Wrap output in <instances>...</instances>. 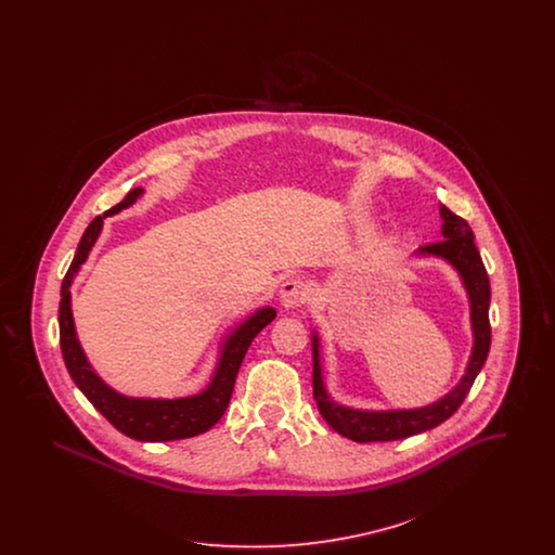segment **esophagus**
I'll return each mask as SVG.
<instances>
[{
    "label": "esophagus",
    "instance_id": "1",
    "mask_svg": "<svg viewBox=\"0 0 555 555\" xmlns=\"http://www.w3.org/2000/svg\"><path fill=\"white\" fill-rule=\"evenodd\" d=\"M310 297V287L301 279H289L281 287V304L285 308H301Z\"/></svg>",
    "mask_w": 555,
    "mask_h": 555
}]
</instances>
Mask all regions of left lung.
Returning a JSON list of instances; mask_svg holds the SVG:
<instances>
[{
    "instance_id": "left-lung-1",
    "label": "left lung",
    "mask_w": 555,
    "mask_h": 555,
    "mask_svg": "<svg viewBox=\"0 0 555 555\" xmlns=\"http://www.w3.org/2000/svg\"><path fill=\"white\" fill-rule=\"evenodd\" d=\"M443 216V241L428 243L421 249V254H435L449 260L455 266L466 283V289L470 293L473 304V328H475V349L468 362V370L462 378V383L449 393L439 399L433 405H426L421 410H403V412H358L341 408L333 403L322 385L320 364H318V339L314 337V401L318 403L320 414L324 421L331 424L339 435L356 443H370V441H397L412 435L424 433L428 428H435L451 418L457 408L464 403L466 396L470 393L475 378L480 369L487 362L489 349H491V322H489V301H491V285L489 274L482 264V258L475 245V233L470 224L441 206Z\"/></svg>"
}]
</instances>
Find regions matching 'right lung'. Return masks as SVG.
<instances>
[{
  "label": "right lung",
  "mask_w": 555,
  "mask_h": 555,
  "mask_svg": "<svg viewBox=\"0 0 555 555\" xmlns=\"http://www.w3.org/2000/svg\"><path fill=\"white\" fill-rule=\"evenodd\" d=\"M141 195V189L134 186L127 197L116 204L114 208L104 211V216H98L91 220V224L85 229L80 237L75 260L68 268L62 291H60V347L66 362V369L70 372L73 380L77 383L80 391L93 403L95 410H100L107 418V423L127 437L137 441H175L186 439L206 433L214 424L222 418L227 412V405L233 396L235 378H237L241 362L254 341V337L270 324L276 312L272 308H264L258 314L245 320L237 331L229 337L224 344L220 362L216 374L211 378L210 387L199 396L185 397V399H131V397L118 396L106 387L100 376L91 370L89 362L85 360V353L80 349L75 322L70 312V283L75 274L79 272L80 264L87 260L89 249L93 247L95 238L102 231V222L106 216H112L122 208H129L132 202Z\"/></svg>",
  "instance_id": "add662e5"
}]
</instances>
